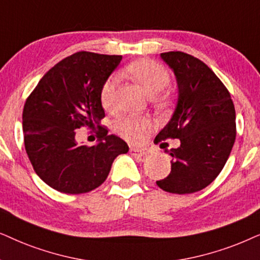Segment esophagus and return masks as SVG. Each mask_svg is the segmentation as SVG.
<instances>
[{
	"label": "esophagus",
	"instance_id": "34e87169",
	"mask_svg": "<svg viewBox=\"0 0 260 260\" xmlns=\"http://www.w3.org/2000/svg\"><path fill=\"white\" fill-rule=\"evenodd\" d=\"M131 152H132V154L136 155V157H144V155L147 154L146 150H144V148L131 147Z\"/></svg>",
	"mask_w": 260,
	"mask_h": 260
}]
</instances>
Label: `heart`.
<instances>
[{"label":"heart","instance_id":"1","mask_svg":"<svg viewBox=\"0 0 260 260\" xmlns=\"http://www.w3.org/2000/svg\"><path fill=\"white\" fill-rule=\"evenodd\" d=\"M128 77L139 84L147 95L157 96L170 84L171 77L169 71L157 61L151 59H139L132 61L124 68ZM117 85L116 76H110L103 82L100 90V101L105 109L113 108L115 90ZM161 103H168V99L161 98ZM153 123L150 119L143 116H129L119 120L115 124L117 133L131 143H141L151 132Z\"/></svg>","mask_w":260,"mask_h":260}]
</instances>
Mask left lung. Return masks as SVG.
Listing matches in <instances>:
<instances>
[{
  "mask_svg": "<svg viewBox=\"0 0 260 260\" xmlns=\"http://www.w3.org/2000/svg\"><path fill=\"white\" fill-rule=\"evenodd\" d=\"M160 57L177 78L178 103L154 141L179 139L181 146L170 150L171 171L157 185L171 193H192L208 186L230 157L237 136L234 105L202 60L181 51Z\"/></svg>",
  "mask_w": 260,
  "mask_h": 260,
  "instance_id": "8db88e82",
  "label": "left lung"
}]
</instances>
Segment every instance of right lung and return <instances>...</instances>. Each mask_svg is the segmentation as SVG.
I'll return each mask as SVG.
<instances>
[{"label": "right lung", "mask_w": 260, "mask_h": 260, "mask_svg": "<svg viewBox=\"0 0 260 260\" xmlns=\"http://www.w3.org/2000/svg\"><path fill=\"white\" fill-rule=\"evenodd\" d=\"M122 55L81 51L50 69L27 98L22 112L25 148L37 175L57 191L89 192L108 177L128 145L100 124V90ZM98 128L96 147L78 145L75 130Z\"/></svg>", "instance_id": "right-lung-1"}]
</instances>
